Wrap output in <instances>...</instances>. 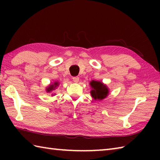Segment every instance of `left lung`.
<instances>
[{"mask_svg":"<svg viewBox=\"0 0 160 160\" xmlns=\"http://www.w3.org/2000/svg\"><path fill=\"white\" fill-rule=\"evenodd\" d=\"M59 85V84L58 82H55L53 84H51V85L48 87L47 88V92H51V91L55 90L56 88Z\"/></svg>","mask_w":160,"mask_h":160,"instance_id":"left-lung-1","label":"left lung"}]
</instances>
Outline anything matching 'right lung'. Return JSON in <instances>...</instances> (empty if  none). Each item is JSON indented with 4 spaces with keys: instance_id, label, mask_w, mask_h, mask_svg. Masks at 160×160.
Returning a JSON list of instances; mask_svg holds the SVG:
<instances>
[{
    "instance_id": "add662e5",
    "label": "right lung",
    "mask_w": 160,
    "mask_h": 160,
    "mask_svg": "<svg viewBox=\"0 0 160 160\" xmlns=\"http://www.w3.org/2000/svg\"><path fill=\"white\" fill-rule=\"evenodd\" d=\"M90 85L92 88L91 90V95L94 99L102 100L106 98L109 94V88L99 81H92Z\"/></svg>"
}]
</instances>
